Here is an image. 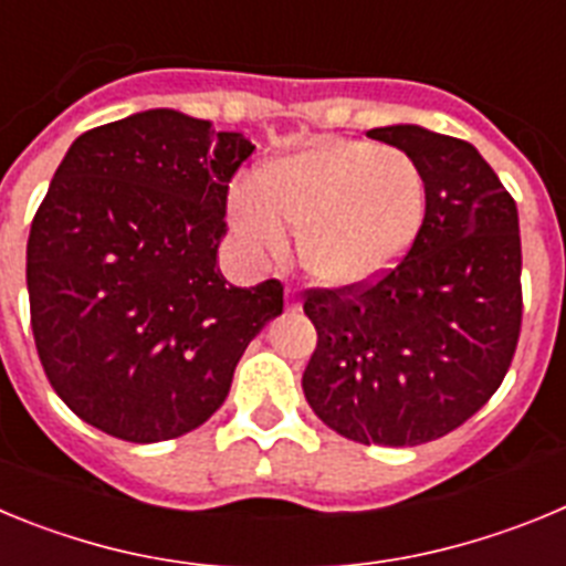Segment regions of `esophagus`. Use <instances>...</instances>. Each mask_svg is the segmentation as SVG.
I'll list each match as a JSON object with an SVG mask.
<instances>
[{"label": "esophagus", "instance_id": "1", "mask_svg": "<svg viewBox=\"0 0 566 566\" xmlns=\"http://www.w3.org/2000/svg\"><path fill=\"white\" fill-rule=\"evenodd\" d=\"M286 308L289 312H300V297H297V289L294 286L286 289Z\"/></svg>", "mask_w": 566, "mask_h": 566}]
</instances>
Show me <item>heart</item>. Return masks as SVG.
<instances>
[{
  "label": "heart",
  "mask_w": 566,
  "mask_h": 566,
  "mask_svg": "<svg viewBox=\"0 0 566 566\" xmlns=\"http://www.w3.org/2000/svg\"><path fill=\"white\" fill-rule=\"evenodd\" d=\"M428 214V184L411 155L359 138H319L234 189L229 221L258 252L280 254L297 232V258L317 283L354 289L411 252Z\"/></svg>",
  "instance_id": "b5f03b06"
}]
</instances>
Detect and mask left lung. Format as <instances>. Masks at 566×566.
Listing matches in <instances>:
<instances>
[{"mask_svg": "<svg viewBox=\"0 0 566 566\" xmlns=\"http://www.w3.org/2000/svg\"><path fill=\"white\" fill-rule=\"evenodd\" d=\"M368 138L422 167L428 214L411 252L379 280L306 289L317 348L303 394L339 437L413 448L468 422L513 363L522 332L518 212L462 138L413 124Z\"/></svg>", "mask_w": 566, "mask_h": 566, "instance_id": "obj_1", "label": "left lung"}]
</instances>
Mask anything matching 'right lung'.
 <instances>
[{
    "label": "right lung",
    "mask_w": 566,
    "mask_h": 566,
    "mask_svg": "<svg viewBox=\"0 0 566 566\" xmlns=\"http://www.w3.org/2000/svg\"><path fill=\"white\" fill-rule=\"evenodd\" d=\"M240 133L147 109L78 135L28 238L33 339L70 411L124 442H164L223 405L238 359L283 312L280 280L218 269Z\"/></svg>",
    "instance_id": "1"
}]
</instances>
